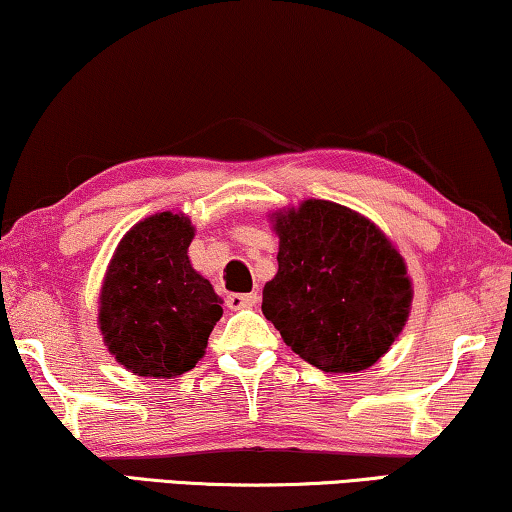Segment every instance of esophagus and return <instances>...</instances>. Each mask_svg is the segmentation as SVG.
<instances>
[{"instance_id": "obj_1", "label": "esophagus", "mask_w": 512, "mask_h": 512, "mask_svg": "<svg viewBox=\"0 0 512 512\" xmlns=\"http://www.w3.org/2000/svg\"><path fill=\"white\" fill-rule=\"evenodd\" d=\"M257 301H259V294H257V292H250V294H230V296H227V308H232V310L248 308V305H255Z\"/></svg>"}]
</instances>
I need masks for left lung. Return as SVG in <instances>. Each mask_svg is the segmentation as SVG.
I'll use <instances>...</instances> for the list:
<instances>
[{
  "label": "left lung",
  "instance_id": "obj_1",
  "mask_svg": "<svg viewBox=\"0 0 512 512\" xmlns=\"http://www.w3.org/2000/svg\"><path fill=\"white\" fill-rule=\"evenodd\" d=\"M276 234L264 317L315 368L368 370L409 317L411 282L398 250L361 213L326 200L276 213Z\"/></svg>",
  "mask_w": 512,
  "mask_h": 512
}]
</instances>
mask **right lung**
Here are the masks:
<instances>
[{"label": "right lung", "instance_id": "1", "mask_svg": "<svg viewBox=\"0 0 512 512\" xmlns=\"http://www.w3.org/2000/svg\"><path fill=\"white\" fill-rule=\"evenodd\" d=\"M193 234L186 216L156 213L121 239L110 262L98 324L112 356L140 377L193 370L223 317L211 282L190 266Z\"/></svg>", "mask_w": 512, "mask_h": 512}]
</instances>
